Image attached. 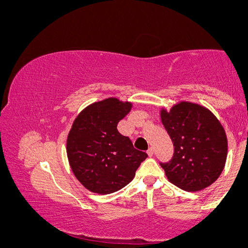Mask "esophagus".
I'll return each instance as SVG.
<instances>
[{"mask_svg": "<svg viewBox=\"0 0 248 248\" xmlns=\"http://www.w3.org/2000/svg\"><path fill=\"white\" fill-rule=\"evenodd\" d=\"M147 154H148L149 157H152L153 154H154V151H153V148H149V149H148V151H147Z\"/></svg>", "mask_w": 248, "mask_h": 248, "instance_id": "obj_1", "label": "esophagus"}]
</instances>
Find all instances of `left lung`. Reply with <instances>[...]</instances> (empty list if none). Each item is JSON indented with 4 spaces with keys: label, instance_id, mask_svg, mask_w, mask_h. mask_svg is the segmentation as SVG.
Returning <instances> with one entry per match:
<instances>
[{
    "label": "left lung",
    "instance_id": "obj_1",
    "mask_svg": "<svg viewBox=\"0 0 248 248\" xmlns=\"http://www.w3.org/2000/svg\"><path fill=\"white\" fill-rule=\"evenodd\" d=\"M164 127L174 145L173 158L160 163L167 180L187 192L210 186L227 159L228 141L220 121L198 103L181 101L160 110Z\"/></svg>",
    "mask_w": 248,
    "mask_h": 248
}]
</instances>
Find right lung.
<instances>
[{
    "instance_id": "1",
    "label": "right lung",
    "mask_w": 248,
    "mask_h": 248,
    "mask_svg": "<svg viewBox=\"0 0 248 248\" xmlns=\"http://www.w3.org/2000/svg\"><path fill=\"white\" fill-rule=\"evenodd\" d=\"M131 107L128 101L108 97L83 109L72 124L66 141L68 163L91 192L109 194L123 189L147 157L117 129Z\"/></svg>"
}]
</instances>
